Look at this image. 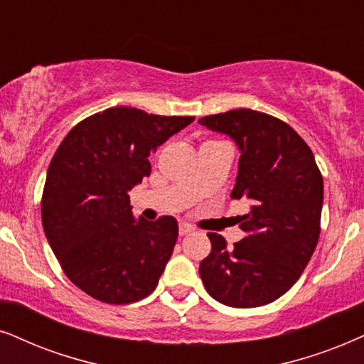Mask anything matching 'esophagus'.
I'll return each instance as SVG.
<instances>
[{
  "label": "esophagus",
  "instance_id": "34e87169",
  "mask_svg": "<svg viewBox=\"0 0 364 364\" xmlns=\"http://www.w3.org/2000/svg\"><path fill=\"white\" fill-rule=\"evenodd\" d=\"M178 232H179V235H188V233H191L193 232V228L190 227V225L188 223H179V228H178Z\"/></svg>",
  "mask_w": 364,
  "mask_h": 364
}]
</instances>
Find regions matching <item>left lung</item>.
<instances>
[{
  "label": "left lung",
  "instance_id": "left-lung-1",
  "mask_svg": "<svg viewBox=\"0 0 364 364\" xmlns=\"http://www.w3.org/2000/svg\"><path fill=\"white\" fill-rule=\"evenodd\" d=\"M240 149L233 200L248 201L240 216L245 238L227 247L208 233L211 252L200 264L205 289L230 307H259L284 296L309 264L321 232L324 186L314 154L280 119L252 109L201 117Z\"/></svg>",
  "mask_w": 364,
  "mask_h": 364
}]
</instances>
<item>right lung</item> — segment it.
<instances>
[{
  "label": "right lung",
  "instance_id": "add662e5",
  "mask_svg": "<svg viewBox=\"0 0 364 364\" xmlns=\"http://www.w3.org/2000/svg\"><path fill=\"white\" fill-rule=\"evenodd\" d=\"M193 121L110 107L60 142L41 196V223L63 272L90 297L131 304L158 285L178 222L136 220L129 191L151 174V153Z\"/></svg>",
  "mask_w": 364,
  "mask_h": 364
}]
</instances>
